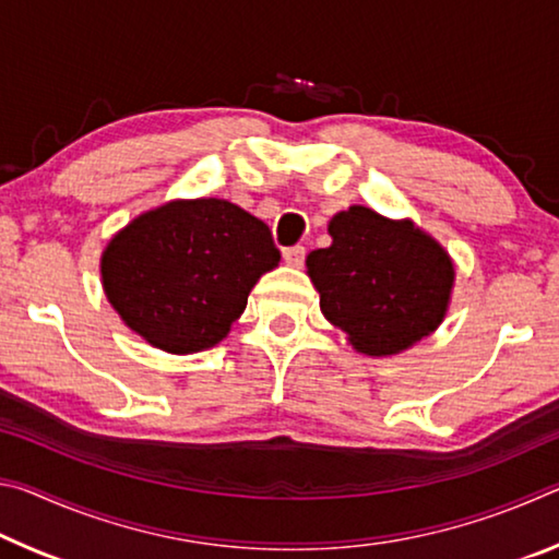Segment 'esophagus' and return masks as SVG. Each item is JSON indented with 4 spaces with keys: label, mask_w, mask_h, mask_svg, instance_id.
I'll use <instances>...</instances> for the list:
<instances>
[{
    "label": "esophagus",
    "mask_w": 559,
    "mask_h": 559,
    "mask_svg": "<svg viewBox=\"0 0 559 559\" xmlns=\"http://www.w3.org/2000/svg\"><path fill=\"white\" fill-rule=\"evenodd\" d=\"M283 259H286L288 266L300 269L302 261H306V246H290V249L283 251Z\"/></svg>",
    "instance_id": "34e87169"
}]
</instances>
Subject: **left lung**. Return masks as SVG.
Here are the masks:
<instances>
[{
    "instance_id": "left-lung-1",
    "label": "left lung",
    "mask_w": 559,
    "mask_h": 559,
    "mask_svg": "<svg viewBox=\"0 0 559 559\" xmlns=\"http://www.w3.org/2000/svg\"><path fill=\"white\" fill-rule=\"evenodd\" d=\"M333 243L310 251L320 310L357 353L386 357L419 343L447 316L453 263L414 222L349 206L328 224Z\"/></svg>"
}]
</instances>
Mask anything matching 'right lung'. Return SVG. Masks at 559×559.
Instances as JSON below:
<instances>
[{
	"label": "right lung",
	"instance_id": "right-lung-1",
	"mask_svg": "<svg viewBox=\"0 0 559 559\" xmlns=\"http://www.w3.org/2000/svg\"><path fill=\"white\" fill-rule=\"evenodd\" d=\"M269 226L226 200H175L132 219L100 259L130 330L173 355L222 343L251 288L278 266Z\"/></svg>",
	"mask_w": 559,
	"mask_h": 559
}]
</instances>
